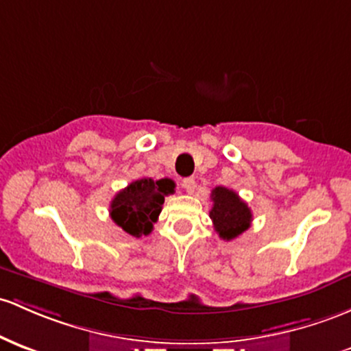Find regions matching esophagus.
I'll return each mask as SVG.
<instances>
[{"label": "esophagus", "mask_w": 351, "mask_h": 351, "mask_svg": "<svg viewBox=\"0 0 351 351\" xmlns=\"http://www.w3.org/2000/svg\"><path fill=\"white\" fill-rule=\"evenodd\" d=\"M183 186H184V190L188 191V193H193L195 191V188H196V182H195V178H184L183 180Z\"/></svg>", "instance_id": "1"}]
</instances>
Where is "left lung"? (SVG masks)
I'll use <instances>...</instances> for the list:
<instances>
[{"label": "left lung", "instance_id": "8db88e82", "mask_svg": "<svg viewBox=\"0 0 351 351\" xmlns=\"http://www.w3.org/2000/svg\"><path fill=\"white\" fill-rule=\"evenodd\" d=\"M213 208L210 210V218L213 219L215 232L223 240H233L252 225V210L233 190L225 186H217L211 191Z\"/></svg>", "mask_w": 351, "mask_h": 351}]
</instances>
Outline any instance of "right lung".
I'll use <instances>...</instances> for the list:
<instances>
[{"label": "right lung", "instance_id": "right-lung-1", "mask_svg": "<svg viewBox=\"0 0 351 351\" xmlns=\"http://www.w3.org/2000/svg\"><path fill=\"white\" fill-rule=\"evenodd\" d=\"M175 193L173 180L140 178L130 183L113 198L110 205V217L114 223L132 237H146L152 233L153 223L165 203V196Z\"/></svg>", "mask_w": 351, "mask_h": 351}]
</instances>
